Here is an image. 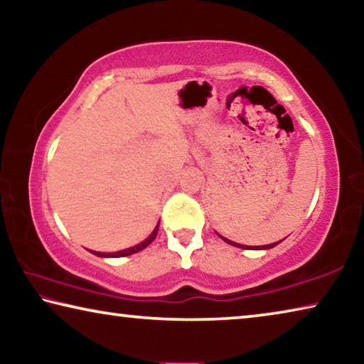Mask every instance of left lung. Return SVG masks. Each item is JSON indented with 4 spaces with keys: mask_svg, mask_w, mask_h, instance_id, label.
Returning a JSON list of instances; mask_svg holds the SVG:
<instances>
[{
    "mask_svg": "<svg viewBox=\"0 0 364 364\" xmlns=\"http://www.w3.org/2000/svg\"><path fill=\"white\" fill-rule=\"evenodd\" d=\"M221 239H223V241L225 242H228V244H231V245H236V247H242V249H250L249 247V245H245V247H244V245H241V244H236V242H232V241H228V239L226 237H223V236H220ZM281 242V241H279ZM279 242H273V244H268V245H262V247H258V245H257V249H271V247H274V245H278Z\"/></svg>",
    "mask_w": 364,
    "mask_h": 364,
    "instance_id": "1",
    "label": "left lung"
}]
</instances>
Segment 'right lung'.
<instances>
[{
	"instance_id": "right-lung-1",
	"label": "right lung",
	"mask_w": 364,
	"mask_h": 364,
	"mask_svg": "<svg viewBox=\"0 0 364 364\" xmlns=\"http://www.w3.org/2000/svg\"><path fill=\"white\" fill-rule=\"evenodd\" d=\"M157 231H159V225L156 226V230L152 231V234H151L149 237L146 239V241H143V242L138 244V245H134V247L125 249V250H120V252H112V254H102V252H93V254H95V255H97V257H127V255L136 254V252L146 249L147 245H149V244L154 241V239H156V236H157Z\"/></svg>"
}]
</instances>
